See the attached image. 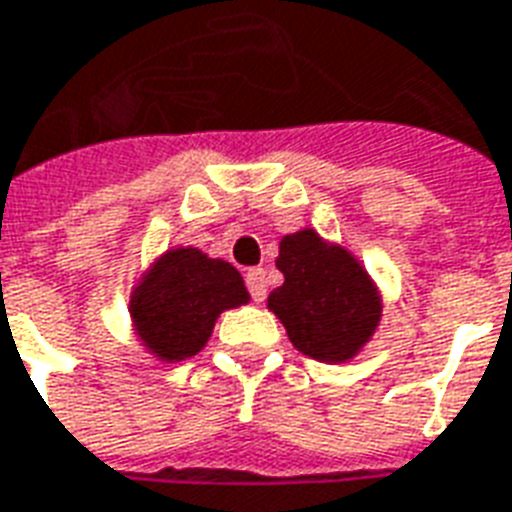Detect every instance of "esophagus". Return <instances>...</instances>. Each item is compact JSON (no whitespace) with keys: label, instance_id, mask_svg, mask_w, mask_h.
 Listing matches in <instances>:
<instances>
[{"label":"esophagus","instance_id":"obj_1","mask_svg":"<svg viewBox=\"0 0 512 512\" xmlns=\"http://www.w3.org/2000/svg\"><path fill=\"white\" fill-rule=\"evenodd\" d=\"M247 290L249 295H252V300L263 303L265 292H268V282H265L263 268H252V271H247Z\"/></svg>","mask_w":512,"mask_h":512}]
</instances>
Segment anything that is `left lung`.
Listing matches in <instances>:
<instances>
[{
  "label": "left lung",
  "instance_id": "left-lung-1",
  "mask_svg": "<svg viewBox=\"0 0 512 512\" xmlns=\"http://www.w3.org/2000/svg\"><path fill=\"white\" fill-rule=\"evenodd\" d=\"M284 284L268 295L292 346L311 360H354L381 322V292L349 249L303 228L279 241Z\"/></svg>",
  "mask_w": 512,
  "mask_h": 512
}]
</instances>
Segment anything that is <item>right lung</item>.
Here are the masks:
<instances>
[{"instance_id":"obj_1","label":"right lung","mask_w":512,"mask_h":512,"mask_svg":"<svg viewBox=\"0 0 512 512\" xmlns=\"http://www.w3.org/2000/svg\"><path fill=\"white\" fill-rule=\"evenodd\" d=\"M249 303L241 273L195 247L166 249L131 292L136 338L161 362H182L204 349L222 311Z\"/></svg>"}]
</instances>
